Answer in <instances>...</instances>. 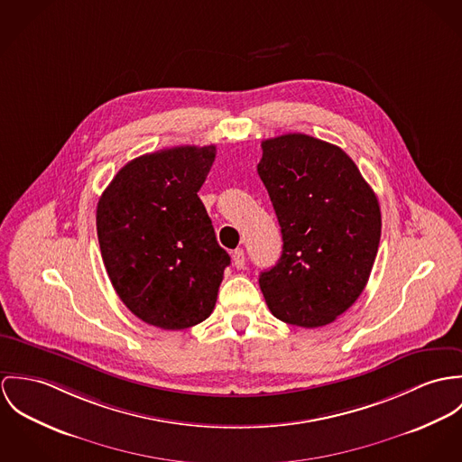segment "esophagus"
Here are the masks:
<instances>
[{
    "label": "esophagus",
    "mask_w": 462,
    "mask_h": 462,
    "mask_svg": "<svg viewBox=\"0 0 462 462\" xmlns=\"http://www.w3.org/2000/svg\"><path fill=\"white\" fill-rule=\"evenodd\" d=\"M232 262H234V265H236L237 269H243V267H245V252H243L241 248L232 254Z\"/></svg>",
    "instance_id": "esophagus-1"
}]
</instances>
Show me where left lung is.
<instances>
[{
    "mask_svg": "<svg viewBox=\"0 0 462 462\" xmlns=\"http://www.w3.org/2000/svg\"><path fill=\"white\" fill-rule=\"evenodd\" d=\"M256 171L274 207L283 250L258 283L273 315L319 328L353 307L381 239V208L355 161L307 134L262 142Z\"/></svg>",
    "mask_w": 462,
    "mask_h": 462,
    "instance_id": "8db88e82",
    "label": "left lung"
}]
</instances>
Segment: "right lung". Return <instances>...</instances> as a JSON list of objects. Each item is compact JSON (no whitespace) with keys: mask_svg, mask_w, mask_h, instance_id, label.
Returning <instances> with one entry per match:
<instances>
[{"mask_svg":"<svg viewBox=\"0 0 462 462\" xmlns=\"http://www.w3.org/2000/svg\"><path fill=\"white\" fill-rule=\"evenodd\" d=\"M216 147H173L129 161L97 204L104 267L122 303L161 329L212 313L228 254L199 191Z\"/></svg>","mask_w":462,"mask_h":462,"instance_id":"add662e5","label":"right lung"}]
</instances>
